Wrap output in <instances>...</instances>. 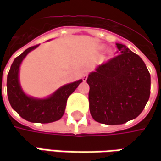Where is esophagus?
<instances>
[{
  "label": "esophagus",
  "instance_id": "obj_1",
  "mask_svg": "<svg viewBox=\"0 0 161 161\" xmlns=\"http://www.w3.org/2000/svg\"><path fill=\"white\" fill-rule=\"evenodd\" d=\"M87 77H88V74H84V76H83V77H82V78H83V81L85 82V81L87 80Z\"/></svg>",
  "mask_w": 161,
  "mask_h": 161
}]
</instances>
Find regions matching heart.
I'll list each match as a JSON object with an SVG mask.
<instances>
[{
  "label": "heart",
  "instance_id": "1",
  "mask_svg": "<svg viewBox=\"0 0 161 161\" xmlns=\"http://www.w3.org/2000/svg\"><path fill=\"white\" fill-rule=\"evenodd\" d=\"M104 48H105V46H101V49H104Z\"/></svg>",
  "mask_w": 161,
  "mask_h": 161
}]
</instances>
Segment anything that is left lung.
I'll use <instances>...</instances> for the list:
<instances>
[{"label":"left lung","mask_w":161,"mask_h":161,"mask_svg":"<svg viewBox=\"0 0 161 161\" xmlns=\"http://www.w3.org/2000/svg\"><path fill=\"white\" fill-rule=\"evenodd\" d=\"M118 56L89 74V103L95 121L123 124L136 118L150 96L151 77L143 60L122 44L116 43Z\"/></svg>","instance_id":"1"}]
</instances>
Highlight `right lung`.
<instances>
[{
  "instance_id": "right-lung-1",
  "label": "right lung",
  "mask_w": 161,
  "mask_h": 161,
  "mask_svg": "<svg viewBox=\"0 0 161 161\" xmlns=\"http://www.w3.org/2000/svg\"><path fill=\"white\" fill-rule=\"evenodd\" d=\"M39 45L24 51L14 60L7 78V91L10 105L23 119L30 122L50 123L59 120L66 107L67 99L73 92L82 79L63 85L46 98L30 97L23 91L19 79L20 64L28 53Z\"/></svg>"
}]
</instances>
